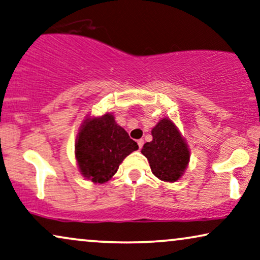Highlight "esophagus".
Segmentation results:
<instances>
[{
  "label": "esophagus",
  "mask_w": 260,
  "mask_h": 260,
  "mask_svg": "<svg viewBox=\"0 0 260 260\" xmlns=\"http://www.w3.org/2000/svg\"><path fill=\"white\" fill-rule=\"evenodd\" d=\"M137 143H138V146H139V148H141V147L144 146V140L143 139H139V140L137 141Z\"/></svg>",
  "instance_id": "obj_1"
}]
</instances>
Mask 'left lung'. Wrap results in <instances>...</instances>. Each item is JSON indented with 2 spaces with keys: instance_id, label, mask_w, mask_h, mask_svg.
<instances>
[{
  "instance_id": "left-lung-1",
  "label": "left lung",
  "mask_w": 260,
  "mask_h": 260,
  "mask_svg": "<svg viewBox=\"0 0 260 260\" xmlns=\"http://www.w3.org/2000/svg\"><path fill=\"white\" fill-rule=\"evenodd\" d=\"M153 139L141 153L150 162L152 174L164 182H176L189 164L190 151L184 138L170 119L164 117L152 129Z\"/></svg>"
}]
</instances>
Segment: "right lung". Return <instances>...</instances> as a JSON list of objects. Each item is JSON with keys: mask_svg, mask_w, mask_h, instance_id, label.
<instances>
[{"mask_svg": "<svg viewBox=\"0 0 260 260\" xmlns=\"http://www.w3.org/2000/svg\"><path fill=\"white\" fill-rule=\"evenodd\" d=\"M139 146L112 114L88 117L75 144V155L81 174L94 183L108 182L124 158Z\"/></svg>", "mask_w": 260, "mask_h": 260, "instance_id": "right-lung-1", "label": "right lung"}]
</instances>
